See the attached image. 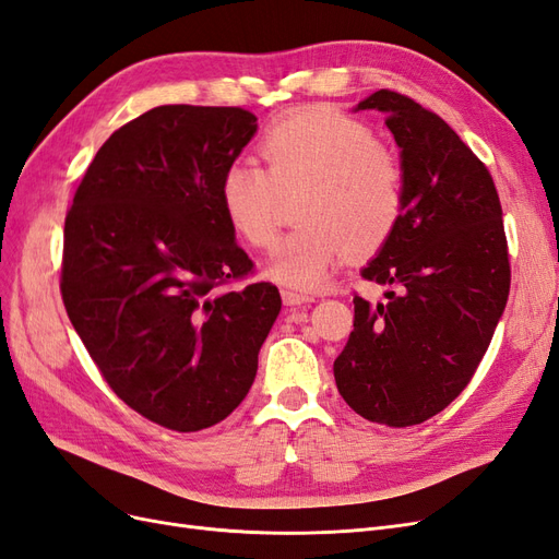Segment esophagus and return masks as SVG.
I'll return each instance as SVG.
<instances>
[{"label":"esophagus","instance_id":"1","mask_svg":"<svg viewBox=\"0 0 559 559\" xmlns=\"http://www.w3.org/2000/svg\"><path fill=\"white\" fill-rule=\"evenodd\" d=\"M282 300H284V306L294 308V306H306V302H312V296L294 292V289H282Z\"/></svg>","mask_w":559,"mask_h":559}]
</instances>
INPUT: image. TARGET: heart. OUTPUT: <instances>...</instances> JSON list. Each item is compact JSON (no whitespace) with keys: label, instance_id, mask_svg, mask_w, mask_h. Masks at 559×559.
<instances>
[{"label":"heart","instance_id":"1","mask_svg":"<svg viewBox=\"0 0 559 559\" xmlns=\"http://www.w3.org/2000/svg\"><path fill=\"white\" fill-rule=\"evenodd\" d=\"M263 167L235 163L218 181V205L230 230L249 247L277 233V193L306 189L300 228L275 245L265 275L296 289H317L335 265L378 251L399 224L405 181L392 151L354 118L302 109L280 118L259 140Z\"/></svg>","mask_w":559,"mask_h":559}]
</instances>
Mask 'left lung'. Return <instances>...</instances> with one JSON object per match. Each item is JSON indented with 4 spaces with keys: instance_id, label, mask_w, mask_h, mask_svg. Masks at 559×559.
Segmentation results:
<instances>
[{
    "instance_id": "obj_1",
    "label": "left lung",
    "mask_w": 559,
    "mask_h": 559,
    "mask_svg": "<svg viewBox=\"0 0 559 559\" xmlns=\"http://www.w3.org/2000/svg\"><path fill=\"white\" fill-rule=\"evenodd\" d=\"M401 148L403 212L361 277L389 284L386 302L354 296V331L333 364L354 413L386 427L421 425L464 392L511 289L501 202L485 163L441 116L378 91Z\"/></svg>"
}]
</instances>
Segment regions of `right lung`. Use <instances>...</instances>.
<instances>
[{"mask_svg":"<svg viewBox=\"0 0 559 559\" xmlns=\"http://www.w3.org/2000/svg\"><path fill=\"white\" fill-rule=\"evenodd\" d=\"M240 107L163 105L99 146L64 218L60 292L114 394L173 431L226 419L282 308L218 205L257 132Z\"/></svg>","mask_w":559,"mask_h":559,"instance_id":"obj_1","label":"right lung"}]
</instances>
